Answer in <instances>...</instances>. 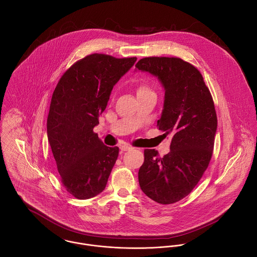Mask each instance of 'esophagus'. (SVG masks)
<instances>
[{"label": "esophagus", "mask_w": 257, "mask_h": 257, "mask_svg": "<svg viewBox=\"0 0 257 257\" xmlns=\"http://www.w3.org/2000/svg\"><path fill=\"white\" fill-rule=\"evenodd\" d=\"M119 149H120L121 151H127V150L133 149V147H131V146H127V145H123V146H120V147H119Z\"/></svg>", "instance_id": "obj_1"}]
</instances>
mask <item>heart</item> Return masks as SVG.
I'll return each mask as SVG.
<instances>
[{"label":"heart","instance_id":"obj_1","mask_svg":"<svg viewBox=\"0 0 257 257\" xmlns=\"http://www.w3.org/2000/svg\"><path fill=\"white\" fill-rule=\"evenodd\" d=\"M150 93H153V92L147 87L146 84H141V85L138 87V90H137V95H138V96L147 95V94H150Z\"/></svg>","mask_w":257,"mask_h":257}]
</instances>
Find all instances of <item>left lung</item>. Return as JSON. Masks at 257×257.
<instances>
[{
  "instance_id": "1",
  "label": "left lung",
  "mask_w": 257,
  "mask_h": 257,
  "mask_svg": "<svg viewBox=\"0 0 257 257\" xmlns=\"http://www.w3.org/2000/svg\"><path fill=\"white\" fill-rule=\"evenodd\" d=\"M136 68L156 76L164 87L157 126L165 138L171 136L170 151L163 157L145 149L139 182L151 200L173 204L191 193L209 166L218 126L214 101L202 74L181 58L146 57Z\"/></svg>"
}]
</instances>
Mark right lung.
<instances>
[{"mask_svg":"<svg viewBox=\"0 0 257 257\" xmlns=\"http://www.w3.org/2000/svg\"><path fill=\"white\" fill-rule=\"evenodd\" d=\"M137 57L94 53L78 60L60 78L51 98L47 138L60 179L80 200L100 194L118 156L93 132L116 82Z\"/></svg>","mask_w":257,"mask_h":257,"instance_id":"obj_1","label":"right lung"}]
</instances>
